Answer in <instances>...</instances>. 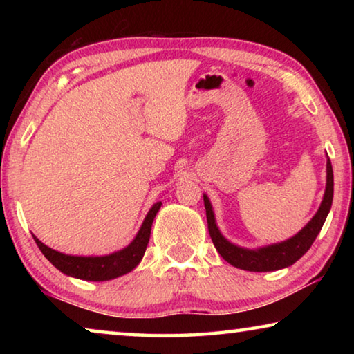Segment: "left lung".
Masks as SVG:
<instances>
[{"label":"left lung","mask_w":354,"mask_h":354,"mask_svg":"<svg viewBox=\"0 0 354 354\" xmlns=\"http://www.w3.org/2000/svg\"><path fill=\"white\" fill-rule=\"evenodd\" d=\"M333 194H334V176L331 160H326V187L323 194V200L320 203L319 211L315 212L313 218L308 221V225L299 230L295 236H292L287 241L266 245L259 248H243L239 245L232 243L221 234L217 221H215V214L211 201L207 195L203 194L206 207V218L209 234L214 242V247L217 248L220 256L226 262L234 266L241 270L247 272H274L281 268L290 267L301 257L314 243L315 237L319 236L323 223L329 214V209L333 205Z\"/></svg>","instance_id":"1"}]
</instances>
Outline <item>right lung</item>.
I'll return each instance as SVG.
<instances>
[{
	"mask_svg": "<svg viewBox=\"0 0 354 354\" xmlns=\"http://www.w3.org/2000/svg\"><path fill=\"white\" fill-rule=\"evenodd\" d=\"M162 201L154 203L149 209L145 220L137 232L134 241L123 250H118L115 253L104 256H73L65 254L61 251H56L46 247L44 242H40L37 237H34L35 243L40 248L41 253L55 266L59 272L71 278H77L82 281H109L113 278L123 277L139 266L143 254H145L147 245L151 234V226L156 214L159 212Z\"/></svg>",
	"mask_w": 354,
	"mask_h": 354,
	"instance_id": "obj_1",
	"label": "right lung"
}]
</instances>
